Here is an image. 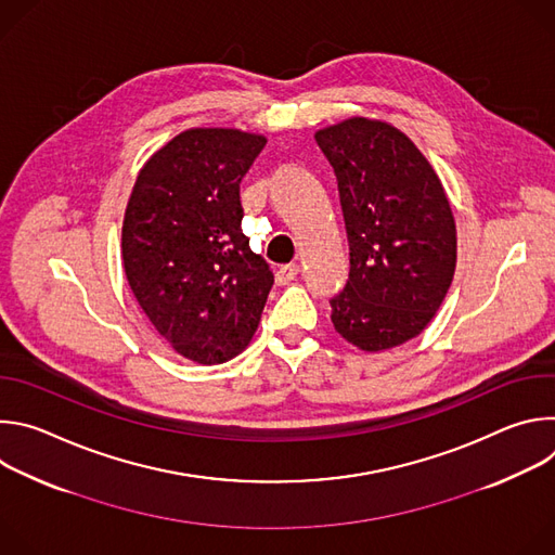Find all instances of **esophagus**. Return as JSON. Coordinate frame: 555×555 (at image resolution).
Masks as SVG:
<instances>
[{
  "instance_id": "1",
  "label": "esophagus",
  "mask_w": 555,
  "mask_h": 555,
  "mask_svg": "<svg viewBox=\"0 0 555 555\" xmlns=\"http://www.w3.org/2000/svg\"><path fill=\"white\" fill-rule=\"evenodd\" d=\"M274 276H276V285H287L289 281H294V279L298 276V266H296V263L281 266Z\"/></svg>"
}]
</instances>
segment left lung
<instances>
[{
    "label": "left lung",
    "mask_w": 555,
    "mask_h": 555,
    "mask_svg": "<svg viewBox=\"0 0 555 555\" xmlns=\"http://www.w3.org/2000/svg\"><path fill=\"white\" fill-rule=\"evenodd\" d=\"M340 195L349 279L330 300L336 332L364 351L424 332L456 266V230L443 186L402 131L349 118L315 133Z\"/></svg>",
    "instance_id": "obj_1"
}]
</instances>
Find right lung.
Here are the masks:
<instances>
[{"instance_id":"obj_1","label":"right lung","mask_w":555,"mask_h":555,"mask_svg":"<svg viewBox=\"0 0 555 555\" xmlns=\"http://www.w3.org/2000/svg\"><path fill=\"white\" fill-rule=\"evenodd\" d=\"M263 146L236 129H189L144 165L125 210L131 292L157 334L199 364L246 349L274 285L242 230L240 184Z\"/></svg>"}]
</instances>
